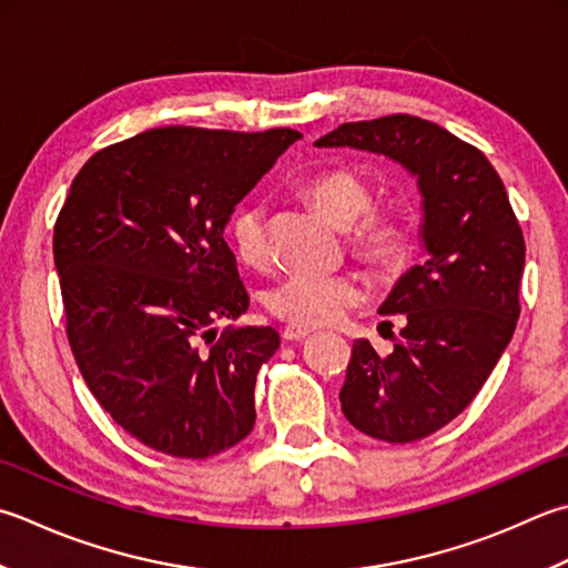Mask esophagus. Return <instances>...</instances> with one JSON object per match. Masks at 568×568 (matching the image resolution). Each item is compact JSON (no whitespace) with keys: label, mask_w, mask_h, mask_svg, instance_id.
<instances>
[{"label":"esophagus","mask_w":568,"mask_h":568,"mask_svg":"<svg viewBox=\"0 0 568 568\" xmlns=\"http://www.w3.org/2000/svg\"><path fill=\"white\" fill-rule=\"evenodd\" d=\"M305 337H310V329H307V327L287 325V327L283 329V339H285V342H303Z\"/></svg>","instance_id":"1"}]
</instances>
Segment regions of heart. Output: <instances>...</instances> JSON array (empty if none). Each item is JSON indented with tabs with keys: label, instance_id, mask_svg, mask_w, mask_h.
Wrapping results in <instances>:
<instances>
[{
	"label": "heart",
	"instance_id": "obj_1",
	"mask_svg": "<svg viewBox=\"0 0 568 568\" xmlns=\"http://www.w3.org/2000/svg\"><path fill=\"white\" fill-rule=\"evenodd\" d=\"M313 204L349 229V246L359 261L379 273L404 268L410 253V226L398 211H369L374 194L369 184L347 170H332L305 186ZM233 251L248 268H265L273 261L268 241V211L258 202L243 204L231 219ZM364 287L352 275H320L297 271L275 283L265 305L271 315L295 327L335 325L352 307L364 303Z\"/></svg>",
	"mask_w": 568,
	"mask_h": 568
}]
</instances>
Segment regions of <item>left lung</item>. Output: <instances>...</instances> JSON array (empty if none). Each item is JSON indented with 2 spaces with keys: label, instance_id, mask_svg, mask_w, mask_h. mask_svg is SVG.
Returning a JSON list of instances; mask_svg holds the SVG:
<instances>
[{
  "label": "left lung",
  "instance_id": "8db88e82",
  "mask_svg": "<svg viewBox=\"0 0 568 568\" xmlns=\"http://www.w3.org/2000/svg\"><path fill=\"white\" fill-rule=\"evenodd\" d=\"M315 144L384 154L418 182L426 261L398 277L379 307L406 325L388 357L369 339L354 342L339 402L366 436L426 438L473 402L515 335L525 236L495 166L436 122H344Z\"/></svg>",
  "mask_w": 568,
  "mask_h": 568
}]
</instances>
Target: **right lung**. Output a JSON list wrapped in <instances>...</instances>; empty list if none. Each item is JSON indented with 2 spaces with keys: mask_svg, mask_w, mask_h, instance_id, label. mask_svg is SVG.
<instances>
[{
  "mask_svg": "<svg viewBox=\"0 0 568 568\" xmlns=\"http://www.w3.org/2000/svg\"><path fill=\"white\" fill-rule=\"evenodd\" d=\"M300 138L154 128L75 174L53 229L65 335L98 404L148 448L202 460L255 424V374L281 335H219L248 310L224 229Z\"/></svg>",
  "mask_w": 568,
  "mask_h": 568,
  "instance_id": "add662e5",
  "label": "right lung"
}]
</instances>
